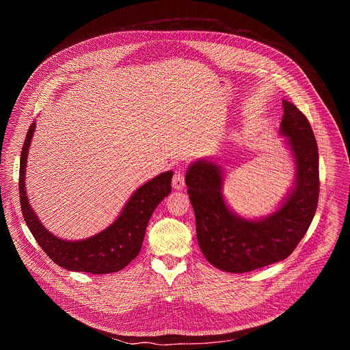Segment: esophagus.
I'll use <instances>...</instances> for the list:
<instances>
[{"instance_id": "obj_1", "label": "esophagus", "mask_w": 350, "mask_h": 350, "mask_svg": "<svg viewBox=\"0 0 350 350\" xmlns=\"http://www.w3.org/2000/svg\"><path fill=\"white\" fill-rule=\"evenodd\" d=\"M172 185H173V188L177 189V191H180V189H183V188L185 187V183H184V172H183L181 169H177V170L174 172V176H173V178H172Z\"/></svg>"}]
</instances>
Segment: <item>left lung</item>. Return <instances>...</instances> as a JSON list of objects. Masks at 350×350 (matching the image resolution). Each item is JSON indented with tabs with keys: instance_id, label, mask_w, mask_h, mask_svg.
Instances as JSON below:
<instances>
[{
	"instance_id": "obj_1",
	"label": "left lung",
	"mask_w": 350,
	"mask_h": 350,
	"mask_svg": "<svg viewBox=\"0 0 350 350\" xmlns=\"http://www.w3.org/2000/svg\"><path fill=\"white\" fill-rule=\"evenodd\" d=\"M280 133L295 159V183L282 205L271 215L247 220L235 215L221 192V167L199 159L185 174L195 212L198 243L204 256L227 273L252 271L286 259L305 237L317 209L319 148L306 116L282 101Z\"/></svg>"
}]
</instances>
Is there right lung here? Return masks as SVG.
<instances>
[{
  "mask_svg": "<svg viewBox=\"0 0 350 350\" xmlns=\"http://www.w3.org/2000/svg\"><path fill=\"white\" fill-rule=\"evenodd\" d=\"M34 127L36 123H31L26 134L19 169L21 208L30 232L46 256L66 270L90 274L120 271L139 254L149 219L172 191L173 172H165L141 185L131 195L119 217L104 231L81 241L61 239L40 223L26 195V161Z\"/></svg>",
  "mask_w": 350,
  "mask_h": 350,
  "instance_id": "1",
  "label": "right lung"
}]
</instances>
